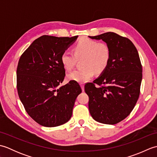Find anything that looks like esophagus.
I'll use <instances>...</instances> for the list:
<instances>
[{
    "mask_svg": "<svg viewBox=\"0 0 157 157\" xmlns=\"http://www.w3.org/2000/svg\"><path fill=\"white\" fill-rule=\"evenodd\" d=\"M81 88H82V91L84 92V84H81Z\"/></svg>",
    "mask_w": 157,
    "mask_h": 157,
    "instance_id": "esophagus-1",
    "label": "esophagus"
}]
</instances>
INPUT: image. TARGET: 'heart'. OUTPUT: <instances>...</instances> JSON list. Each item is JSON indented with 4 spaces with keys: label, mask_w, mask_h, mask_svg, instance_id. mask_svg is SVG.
<instances>
[{
    "label": "heart",
    "mask_w": 157,
    "mask_h": 157,
    "mask_svg": "<svg viewBox=\"0 0 157 157\" xmlns=\"http://www.w3.org/2000/svg\"><path fill=\"white\" fill-rule=\"evenodd\" d=\"M74 53L65 51L62 53L61 61L67 70H71L75 65L77 58L84 57L83 69H76L67 75L69 80L79 83L88 82L94 76L95 72L101 73L105 71L111 59V50L105 42L84 38L74 46Z\"/></svg>",
    "instance_id": "heart-1"
}]
</instances>
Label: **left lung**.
Masks as SVG:
<instances>
[{
    "label": "left lung",
    "mask_w": 157,
    "mask_h": 157,
    "mask_svg": "<svg viewBox=\"0 0 157 157\" xmlns=\"http://www.w3.org/2000/svg\"><path fill=\"white\" fill-rule=\"evenodd\" d=\"M89 38L102 40L111 50L107 67L92 83L85 85L90 113L96 121L114 125L125 119L138 101L142 79L140 59L132 42L116 33Z\"/></svg>",
    "instance_id": "left-lung-1"
}]
</instances>
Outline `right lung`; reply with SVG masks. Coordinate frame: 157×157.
Masks as SVG:
<instances>
[{
	"label": "right lung",
	"mask_w": 157,
	"mask_h": 157,
	"mask_svg": "<svg viewBox=\"0 0 157 157\" xmlns=\"http://www.w3.org/2000/svg\"><path fill=\"white\" fill-rule=\"evenodd\" d=\"M78 37L42 36L19 60V97L28 114L42 126L56 127L67 122L77 96L82 92L80 86L74 81L59 87L65 76L61 55Z\"/></svg>",
	"instance_id": "1"
}]
</instances>
